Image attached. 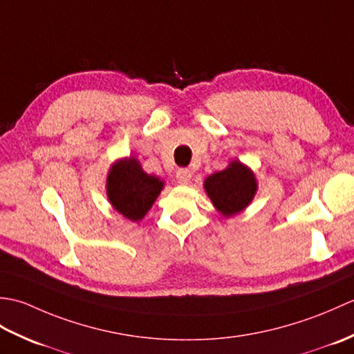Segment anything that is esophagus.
<instances>
[{"label": "esophagus", "mask_w": 354, "mask_h": 354, "mask_svg": "<svg viewBox=\"0 0 354 354\" xmlns=\"http://www.w3.org/2000/svg\"><path fill=\"white\" fill-rule=\"evenodd\" d=\"M192 179V171L189 169H178L176 171V181L181 185H187Z\"/></svg>", "instance_id": "esophagus-1"}]
</instances>
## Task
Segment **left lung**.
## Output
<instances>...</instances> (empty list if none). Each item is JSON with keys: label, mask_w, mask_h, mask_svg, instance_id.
Returning <instances> with one entry per match:
<instances>
[{"label": "left lung", "mask_w": 354, "mask_h": 354, "mask_svg": "<svg viewBox=\"0 0 354 354\" xmlns=\"http://www.w3.org/2000/svg\"><path fill=\"white\" fill-rule=\"evenodd\" d=\"M204 190L217 213L230 219L251 204L259 184L254 171L246 164L231 160L227 169L207 176Z\"/></svg>", "instance_id": "1"}]
</instances>
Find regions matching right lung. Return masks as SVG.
Wrapping results in <instances>:
<instances>
[{"label": "right lung", "mask_w": 354, "mask_h": 354, "mask_svg": "<svg viewBox=\"0 0 354 354\" xmlns=\"http://www.w3.org/2000/svg\"><path fill=\"white\" fill-rule=\"evenodd\" d=\"M162 189V179L149 175L133 156L120 158L108 170L106 196L109 204L131 222L142 221Z\"/></svg>", "instance_id": "add662e5"}]
</instances>
